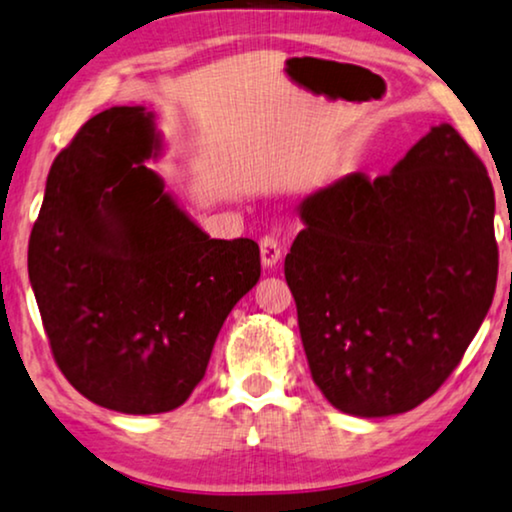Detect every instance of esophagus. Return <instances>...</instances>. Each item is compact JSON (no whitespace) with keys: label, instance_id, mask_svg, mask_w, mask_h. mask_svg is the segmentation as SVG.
<instances>
[{"label":"esophagus","instance_id":"1","mask_svg":"<svg viewBox=\"0 0 512 512\" xmlns=\"http://www.w3.org/2000/svg\"><path fill=\"white\" fill-rule=\"evenodd\" d=\"M281 243L274 236H264L260 241V255H262V267L274 269L281 262Z\"/></svg>","mask_w":512,"mask_h":512}]
</instances>
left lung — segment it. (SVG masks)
Returning <instances> with one entry per match:
<instances>
[{"label":"left lung","instance_id":"1","mask_svg":"<svg viewBox=\"0 0 512 512\" xmlns=\"http://www.w3.org/2000/svg\"><path fill=\"white\" fill-rule=\"evenodd\" d=\"M285 281L311 377L339 412H410L438 391L492 306L494 187L449 124L388 175L351 173L299 203Z\"/></svg>","mask_w":512,"mask_h":512}]
</instances>
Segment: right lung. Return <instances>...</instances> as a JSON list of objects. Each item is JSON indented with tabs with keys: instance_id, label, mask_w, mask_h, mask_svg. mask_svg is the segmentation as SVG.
<instances>
[{
	"instance_id": "add662e5",
	"label": "right lung",
	"mask_w": 512,
	"mask_h": 512,
	"mask_svg": "<svg viewBox=\"0 0 512 512\" xmlns=\"http://www.w3.org/2000/svg\"><path fill=\"white\" fill-rule=\"evenodd\" d=\"M142 105L88 119L53 161L27 274L65 379L107 410L161 414L206 374L229 311L260 281V245L210 238L147 168Z\"/></svg>"
}]
</instances>
